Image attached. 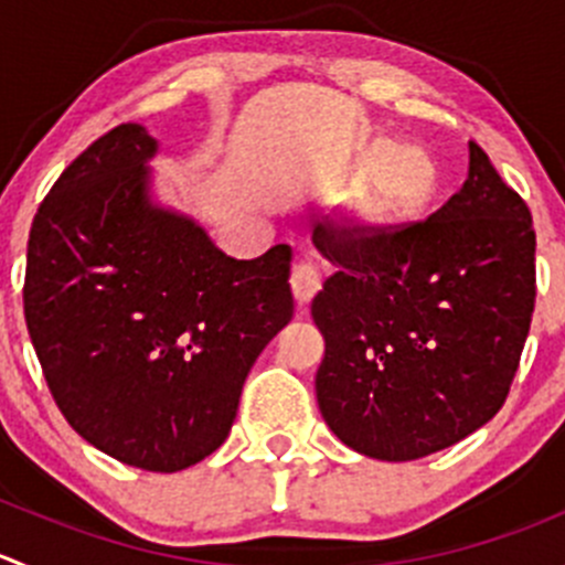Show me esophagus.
<instances>
[{
    "label": "esophagus",
    "mask_w": 565,
    "mask_h": 565,
    "mask_svg": "<svg viewBox=\"0 0 565 565\" xmlns=\"http://www.w3.org/2000/svg\"><path fill=\"white\" fill-rule=\"evenodd\" d=\"M289 284H292V295L300 306L309 303L317 292H320L322 281H320V273L311 262H298L292 267V276H289Z\"/></svg>",
    "instance_id": "34e87169"
}]
</instances>
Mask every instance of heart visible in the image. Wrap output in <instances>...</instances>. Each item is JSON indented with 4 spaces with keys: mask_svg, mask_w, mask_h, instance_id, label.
I'll return each instance as SVG.
<instances>
[{
    "mask_svg": "<svg viewBox=\"0 0 565 565\" xmlns=\"http://www.w3.org/2000/svg\"><path fill=\"white\" fill-rule=\"evenodd\" d=\"M383 146H375L370 160H375ZM439 188V173L434 160L414 146H399L383 154L372 168L364 190H361V206L370 217L383 223H399L419 215Z\"/></svg>",
    "mask_w": 565,
    "mask_h": 565,
    "instance_id": "1",
    "label": "heart"
}]
</instances>
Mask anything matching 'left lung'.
<instances>
[{
    "mask_svg": "<svg viewBox=\"0 0 565 565\" xmlns=\"http://www.w3.org/2000/svg\"><path fill=\"white\" fill-rule=\"evenodd\" d=\"M337 273L311 300L326 339L317 405L339 441L416 461L467 439L502 408L535 306L527 204L469 143L463 188L403 228L317 223Z\"/></svg>",
    "mask_w": 565,
    "mask_h": 565,
    "instance_id": "8db88e82",
    "label": "left lung"
}]
</instances>
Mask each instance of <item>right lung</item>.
<instances>
[{
  "label": "right lung",
  "instance_id": "obj_1",
  "mask_svg": "<svg viewBox=\"0 0 565 565\" xmlns=\"http://www.w3.org/2000/svg\"><path fill=\"white\" fill-rule=\"evenodd\" d=\"M157 149L120 124L60 173L30 228L24 317L71 428L115 461L179 472L226 441L250 366L292 320V248L223 254L154 201Z\"/></svg>",
  "mask_w": 565,
  "mask_h": 565
}]
</instances>
